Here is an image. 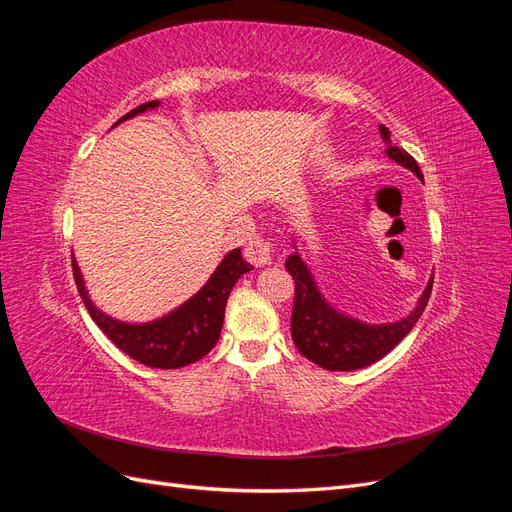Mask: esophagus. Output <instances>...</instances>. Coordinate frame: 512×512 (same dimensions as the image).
Instances as JSON below:
<instances>
[{"instance_id": "34e87169", "label": "esophagus", "mask_w": 512, "mask_h": 512, "mask_svg": "<svg viewBox=\"0 0 512 512\" xmlns=\"http://www.w3.org/2000/svg\"><path fill=\"white\" fill-rule=\"evenodd\" d=\"M243 256L247 262H252L254 267H265L273 258V243L262 239V237H254L250 243L245 245Z\"/></svg>"}]
</instances>
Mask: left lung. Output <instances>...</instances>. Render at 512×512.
Masks as SVG:
<instances>
[{"label": "left lung", "instance_id": "8db88e82", "mask_svg": "<svg viewBox=\"0 0 512 512\" xmlns=\"http://www.w3.org/2000/svg\"><path fill=\"white\" fill-rule=\"evenodd\" d=\"M380 136L386 143L389 158L401 166L410 168L412 173L423 179L421 168L406 149L391 145V132L380 126ZM286 269L294 280V305H292V342L299 352L316 363L318 367L331 371H352L380 361L389 354L401 339H404L414 324L425 312L433 277L429 280L421 301L414 312L393 324H363L354 318L342 316L322 299L312 273L307 271L299 254H292L286 260Z\"/></svg>", "mask_w": 512, "mask_h": 512}]
</instances>
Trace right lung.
<instances>
[{
    "label": "right lung",
    "instance_id": "right-lung-1",
    "mask_svg": "<svg viewBox=\"0 0 512 512\" xmlns=\"http://www.w3.org/2000/svg\"><path fill=\"white\" fill-rule=\"evenodd\" d=\"M160 102L151 100L141 106L132 108L128 115L119 121L130 119L138 113H145L147 108H156ZM252 271L250 262L241 258V250H232L220 262V267L209 277V282L200 288L190 301H185L173 314L147 324H126L113 320L111 316L102 314L100 309L91 303L83 284V277L76 260L72 258V273L76 288H79L81 299L87 307L89 316L100 327V331L111 339V342L134 361L156 369H177L203 359L211 348L218 344L226 301L232 286L237 284L239 277Z\"/></svg>",
    "mask_w": 512,
    "mask_h": 512
}]
</instances>
